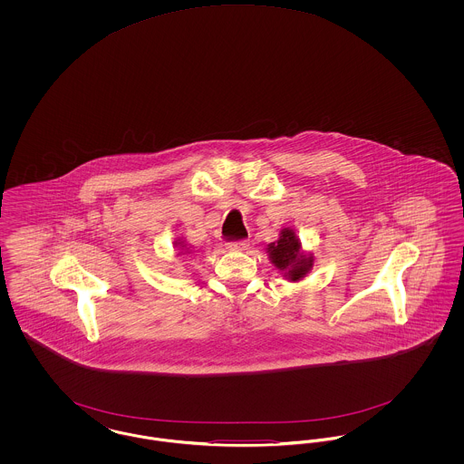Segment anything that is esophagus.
<instances>
[{
  "mask_svg": "<svg viewBox=\"0 0 464 464\" xmlns=\"http://www.w3.org/2000/svg\"><path fill=\"white\" fill-rule=\"evenodd\" d=\"M226 246H227L229 250H235V252H243V250H246V248H248V242H246V240H237V242H227L226 243Z\"/></svg>",
  "mask_w": 464,
  "mask_h": 464,
  "instance_id": "34e87169",
  "label": "esophagus"
}]
</instances>
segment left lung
<instances>
[{
    "label": "left lung",
    "instance_id": "8db88e82",
    "mask_svg": "<svg viewBox=\"0 0 464 464\" xmlns=\"http://www.w3.org/2000/svg\"><path fill=\"white\" fill-rule=\"evenodd\" d=\"M269 257L278 269L288 271L292 282L303 278L313 266V259L301 254V243L295 238L292 229H284L280 240L267 245Z\"/></svg>",
    "mask_w": 464,
    "mask_h": 464
}]
</instances>
